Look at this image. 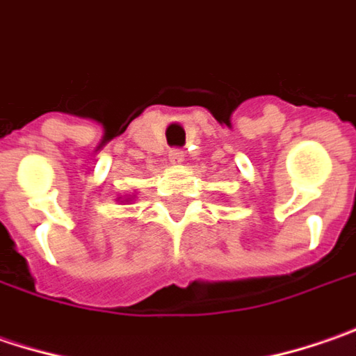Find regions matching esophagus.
Wrapping results in <instances>:
<instances>
[{
  "mask_svg": "<svg viewBox=\"0 0 356 356\" xmlns=\"http://www.w3.org/2000/svg\"><path fill=\"white\" fill-rule=\"evenodd\" d=\"M183 157H185V153L181 149H171L169 151V161L173 163V165H179V163L183 161Z\"/></svg>",
  "mask_w": 356,
  "mask_h": 356,
  "instance_id": "obj_1",
  "label": "esophagus"
}]
</instances>
